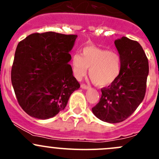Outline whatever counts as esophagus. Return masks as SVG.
Returning <instances> with one entry per match:
<instances>
[{
  "mask_svg": "<svg viewBox=\"0 0 159 159\" xmlns=\"http://www.w3.org/2000/svg\"><path fill=\"white\" fill-rule=\"evenodd\" d=\"M81 88L82 89H84V90H87V89H89V86H88V85H86V84H82L81 85Z\"/></svg>",
  "mask_w": 159,
  "mask_h": 159,
  "instance_id": "esophagus-1",
  "label": "esophagus"
}]
</instances>
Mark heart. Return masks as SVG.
<instances>
[{
  "label": "heart",
  "mask_w": 159,
  "mask_h": 159,
  "mask_svg": "<svg viewBox=\"0 0 159 159\" xmlns=\"http://www.w3.org/2000/svg\"><path fill=\"white\" fill-rule=\"evenodd\" d=\"M81 54H75L71 58L72 70L77 79L84 77L89 68V77L96 85L105 87L117 79L121 65L118 54L94 46L83 48Z\"/></svg>",
  "instance_id": "1"
}]
</instances>
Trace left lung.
Here are the masks:
<instances>
[{
    "label": "left lung",
    "instance_id": "1",
    "mask_svg": "<svg viewBox=\"0 0 159 159\" xmlns=\"http://www.w3.org/2000/svg\"><path fill=\"white\" fill-rule=\"evenodd\" d=\"M121 57V71L108 88L102 89V98L92 108L98 119L118 123L127 119L145 98L148 61L139 42L126 37L115 41Z\"/></svg>",
    "mask_w": 159,
    "mask_h": 159
}]
</instances>
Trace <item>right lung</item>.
I'll use <instances>...</instances> for the list:
<instances>
[{
    "label": "right lung",
    "mask_w": 159,
    "mask_h": 159,
    "mask_svg": "<svg viewBox=\"0 0 159 159\" xmlns=\"http://www.w3.org/2000/svg\"><path fill=\"white\" fill-rule=\"evenodd\" d=\"M77 37L52 31L34 33L17 44L11 82L19 105L32 118L55 116L80 88L68 65Z\"/></svg>",
    "instance_id": "right-lung-1"
}]
</instances>
